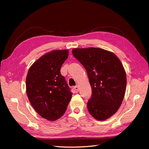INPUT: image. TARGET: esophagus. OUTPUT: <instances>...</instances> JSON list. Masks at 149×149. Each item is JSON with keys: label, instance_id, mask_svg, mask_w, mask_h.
I'll return each instance as SVG.
<instances>
[{"label": "esophagus", "instance_id": "1", "mask_svg": "<svg viewBox=\"0 0 149 149\" xmlns=\"http://www.w3.org/2000/svg\"><path fill=\"white\" fill-rule=\"evenodd\" d=\"M74 89H75L76 91H77V92H78V91H79V86H78V85H77V86H74Z\"/></svg>", "mask_w": 149, "mask_h": 149}]
</instances>
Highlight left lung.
I'll list each match as a JSON object with an SVG mask.
<instances>
[{
	"instance_id": "8db88e82",
	"label": "left lung",
	"mask_w": 149,
	"mask_h": 149,
	"mask_svg": "<svg viewBox=\"0 0 149 149\" xmlns=\"http://www.w3.org/2000/svg\"><path fill=\"white\" fill-rule=\"evenodd\" d=\"M72 53L87 71L92 89L89 112L97 120H106L119 109L124 97L127 79L123 65L113 53L102 48H74Z\"/></svg>"
}]
</instances>
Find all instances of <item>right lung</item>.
Instances as JSON below:
<instances>
[{"instance_id":"add662e5","label":"right lung","mask_w":149,"mask_h":149,"mask_svg":"<svg viewBox=\"0 0 149 149\" xmlns=\"http://www.w3.org/2000/svg\"><path fill=\"white\" fill-rule=\"evenodd\" d=\"M68 53L62 49L45 54L30 66L26 75L29 100L36 112L48 120H57L65 114L73 94L60 73Z\"/></svg>"}]
</instances>
